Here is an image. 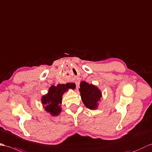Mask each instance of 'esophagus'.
I'll return each mask as SVG.
<instances>
[{
  "mask_svg": "<svg viewBox=\"0 0 152 152\" xmlns=\"http://www.w3.org/2000/svg\"><path fill=\"white\" fill-rule=\"evenodd\" d=\"M67 84H68L69 86H73L74 88H77V83L75 82H68V83H67Z\"/></svg>",
  "mask_w": 152,
  "mask_h": 152,
  "instance_id": "1",
  "label": "esophagus"
}]
</instances>
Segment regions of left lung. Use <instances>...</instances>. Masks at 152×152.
I'll return each instance as SVG.
<instances>
[{
    "mask_svg": "<svg viewBox=\"0 0 152 152\" xmlns=\"http://www.w3.org/2000/svg\"><path fill=\"white\" fill-rule=\"evenodd\" d=\"M79 92L83 102L88 109L91 110L97 109L98 102L102 97V92L98 88L92 84L82 81L80 83Z\"/></svg>",
    "mask_w": 152,
    "mask_h": 152,
    "instance_id": "left-lung-1",
    "label": "left lung"
}]
</instances>
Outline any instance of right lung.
I'll use <instances>...</instances> for the list:
<instances>
[{
    "mask_svg": "<svg viewBox=\"0 0 152 152\" xmlns=\"http://www.w3.org/2000/svg\"><path fill=\"white\" fill-rule=\"evenodd\" d=\"M74 89V87L69 86L68 84H58L57 86L52 85L49 88L48 93L42 97V103L45 110L53 116L59 115L62 110V96L68 89Z\"/></svg>",
    "mask_w": 152,
    "mask_h": 152,
    "instance_id": "add662e5",
    "label": "right lung"
}]
</instances>
